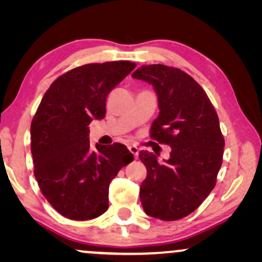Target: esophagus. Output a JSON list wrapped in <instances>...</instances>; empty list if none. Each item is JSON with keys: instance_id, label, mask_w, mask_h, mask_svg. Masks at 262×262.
<instances>
[{"instance_id": "obj_1", "label": "esophagus", "mask_w": 262, "mask_h": 262, "mask_svg": "<svg viewBox=\"0 0 262 262\" xmlns=\"http://www.w3.org/2000/svg\"><path fill=\"white\" fill-rule=\"evenodd\" d=\"M128 150H130V152L135 156V159H137V157H138V148H137V146H136L135 144L128 145Z\"/></svg>"}]
</instances>
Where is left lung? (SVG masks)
<instances>
[{"instance_id": "obj_1", "label": "left lung", "mask_w": 262, "mask_h": 262, "mask_svg": "<svg viewBox=\"0 0 262 262\" xmlns=\"http://www.w3.org/2000/svg\"><path fill=\"white\" fill-rule=\"evenodd\" d=\"M132 77L155 89L160 113L150 137L171 148L164 162L152 152H139L148 171L139 188L143 210L162 221L181 220L216 186L224 151L216 110L198 82L178 68L142 66Z\"/></svg>"}]
</instances>
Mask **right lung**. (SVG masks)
I'll return each instance as SVG.
<instances>
[{
	"label": "right lung",
	"mask_w": 262,
	"mask_h": 262,
	"mask_svg": "<svg viewBox=\"0 0 262 262\" xmlns=\"http://www.w3.org/2000/svg\"><path fill=\"white\" fill-rule=\"evenodd\" d=\"M135 68L119 60L71 69L50 85L34 114V177L46 200L69 220H93L106 212L111 181L134 161L120 143L92 150L88 126L105 118L107 95Z\"/></svg>",
	"instance_id": "1"
}]
</instances>
